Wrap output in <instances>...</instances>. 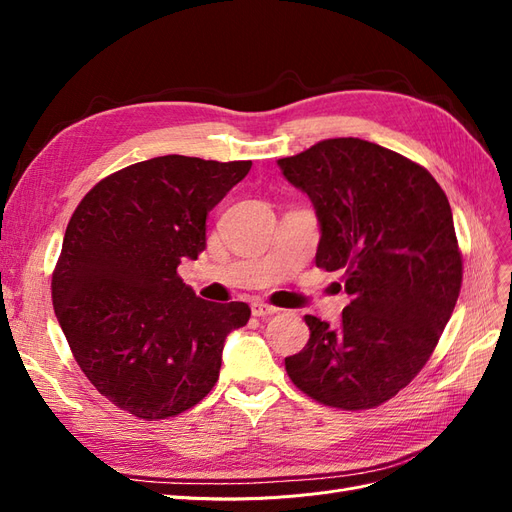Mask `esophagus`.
Masks as SVG:
<instances>
[{
	"label": "esophagus",
	"instance_id": "1",
	"mask_svg": "<svg viewBox=\"0 0 512 512\" xmlns=\"http://www.w3.org/2000/svg\"><path fill=\"white\" fill-rule=\"evenodd\" d=\"M252 314H254L256 318H267V316L277 314V307H273V305H269V303H265V301H254V303H252Z\"/></svg>",
	"mask_w": 512,
	"mask_h": 512
}]
</instances>
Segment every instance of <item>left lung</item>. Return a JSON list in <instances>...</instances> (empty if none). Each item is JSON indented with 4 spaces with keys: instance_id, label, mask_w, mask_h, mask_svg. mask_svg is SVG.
<instances>
[{
    "instance_id": "1",
    "label": "left lung",
    "mask_w": 512,
    "mask_h": 512,
    "mask_svg": "<svg viewBox=\"0 0 512 512\" xmlns=\"http://www.w3.org/2000/svg\"><path fill=\"white\" fill-rule=\"evenodd\" d=\"M316 209V267L344 271L350 303L331 327L305 316L309 342L290 380L324 406L376 408L423 369L461 290L451 205L423 166L361 138H327L277 160Z\"/></svg>"
}]
</instances>
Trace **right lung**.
Here are the masks:
<instances>
[{
    "label": "right lung",
    "mask_w": 512,
    "mask_h": 512,
    "mask_svg": "<svg viewBox=\"0 0 512 512\" xmlns=\"http://www.w3.org/2000/svg\"><path fill=\"white\" fill-rule=\"evenodd\" d=\"M252 162L160 156L117 170L72 213L53 307L98 393L145 421L196 406L218 382L247 303L196 297L177 275L207 247V215Z\"/></svg>",
    "instance_id": "right-lung-1"
}]
</instances>
